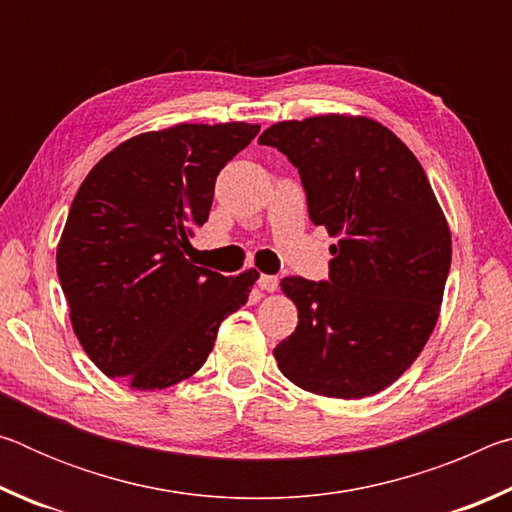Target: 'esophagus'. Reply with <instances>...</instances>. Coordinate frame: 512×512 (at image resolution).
<instances>
[{"label": "esophagus", "mask_w": 512, "mask_h": 512, "mask_svg": "<svg viewBox=\"0 0 512 512\" xmlns=\"http://www.w3.org/2000/svg\"><path fill=\"white\" fill-rule=\"evenodd\" d=\"M257 284H259V289H262V291L273 293V291H277V287H280V280H277L275 275H262L257 280Z\"/></svg>", "instance_id": "esophagus-1"}]
</instances>
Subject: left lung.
Listing matches in <instances>:
<instances>
[{
	"label": "left lung",
	"instance_id": "8db88e82",
	"mask_svg": "<svg viewBox=\"0 0 512 512\" xmlns=\"http://www.w3.org/2000/svg\"><path fill=\"white\" fill-rule=\"evenodd\" d=\"M298 167L309 216L339 244L329 282L284 277L298 327L273 357L302 391L361 400L402 377L440 316L452 232L422 164L377 119L314 115L259 135Z\"/></svg>",
	"mask_w": 512,
	"mask_h": 512
}]
</instances>
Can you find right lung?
I'll return each mask as SVG.
<instances>
[{
    "mask_svg": "<svg viewBox=\"0 0 512 512\" xmlns=\"http://www.w3.org/2000/svg\"><path fill=\"white\" fill-rule=\"evenodd\" d=\"M259 124H176L121 142L69 207L56 271L76 339L103 375L135 391L192 377L225 318L246 305L255 268L225 277L185 253L207 221L219 171Z\"/></svg>",
    "mask_w": 512,
    "mask_h": 512,
    "instance_id": "1",
    "label": "right lung"
}]
</instances>
